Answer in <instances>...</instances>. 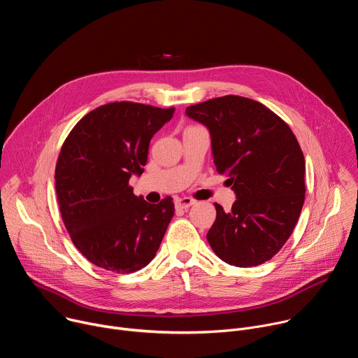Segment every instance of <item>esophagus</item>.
Listing matches in <instances>:
<instances>
[{"mask_svg":"<svg viewBox=\"0 0 358 358\" xmlns=\"http://www.w3.org/2000/svg\"><path fill=\"white\" fill-rule=\"evenodd\" d=\"M174 203H176V208L177 210H187V208H189L191 206H194L195 203V199H192V198H189V196H182V198H176L174 199Z\"/></svg>","mask_w":358,"mask_h":358,"instance_id":"1","label":"esophagus"}]
</instances>
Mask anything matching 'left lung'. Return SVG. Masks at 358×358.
<instances>
[{
	"label": "left lung",
	"mask_w": 358,
	"mask_h": 358,
	"mask_svg": "<svg viewBox=\"0 0 358 358\" xmlns=\"http://www.w3.org/2000/svg\"><path fill=\"white\" fill-rule=\"evenodd\" d=\"M211 133L214 163L236 194L215 203L207 239L224 262L249 268L272 259L292 235L304 202V157L289 124L257 100L228 94L188 106Z\"/></svg>",
	"instance_id": "8db88e82"
}]
</instances>
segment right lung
I'll use <instances>...</instances> for the list:
<instances>
[{
	"instance_id": "right-lung-1",
	"label": "right lung",
	"mask_w": 358,
	"mask_h": 358,
	"mask_svg": "<svg viewBox=\"0 0 358 358\" xmlns=\"http://www.w3.org/2000/svg\"><path fill=\"white\" fill-rule=\"evenodd\" d=\"M174 112L113 101L83 116L62 144L55 169L62 221L79 252L101 269L133 273L156 257L173 198L148 203L129 180L143 173L151 137Z\"/></svg>"
}]
</instances>
